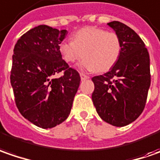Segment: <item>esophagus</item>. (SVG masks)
<instances>
[{"instance_id": "obj_1", "label": "esophagus", "mask_w": 160, "mask_h": 160, "mask_svg": "<svg viewBox=\"0 0 160 160\" xmlns=\"http://www.w3.org/2000/svg\"><path fill=\"white\" fill-rule=\"evenodd\" d=\"M80 79H81L82 80H88V79H89V78H90V77H89L88 75L85 74V73H83V72H80Z\"/></svg>"}]
</instances>
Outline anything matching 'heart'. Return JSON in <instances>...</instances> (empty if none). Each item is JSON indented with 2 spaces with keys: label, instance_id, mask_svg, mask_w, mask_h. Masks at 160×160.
<instances>
[{
  "label": "heart",
  "instance_id": "obj_1",
  "mask_svg": "<svg viewBox=\"0 0 160 160\" xmlns=\"http://www.w3.org/2000/svg\"><path fill=\"white\" fill-rule=\"evenodd\" d=\"M59 50L67 63H74L84 56L79 64L80 69L104 72L118 60L121 42L114 32L87 26L73 33L72 42L60 43Z\"/></svg>",
  "mask_w": 160,
  "mask_h": 160
}]
</instances>
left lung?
<instances>
[{"label":"left lung","mask_w":160,"mask_h":160,"mask_svg":"<svg viewBox=\"0 0 160 160\" xmlns=\"http://www.w3.org/2000/svg\"><path fill=\"white\" fill-rule=\"evenodd\" d=\"M107 25L119 37L121 53L108 72L92 78V101L102 120L124 127L135 121L145 107L151 85L150 56L133 29L118 21Z\"/></svg>","instance_id":"8db88e82"}]
</instances>
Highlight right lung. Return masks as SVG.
Returning a JSON list of instances; mask_svg holds the SVG:
<instances>
[{
	"mask_svg": "<svg viewBox=\"0 0 160 160\" xmlns=\"http://www.w3.org/2000/svg\"><path fill=\"white\" fill-rule=\"evenodd\" d=\"M67 31L38 25L18 39L12 56L10 83L23 117L42 128L68 118L80 77L63 58L59 45ZM62 76L55 78L58 73Z\"/></svg>",
	"mask_w": 160,
	"mask_h": 160,
	"instance_id": "add662e5",
	"label": "right lung"
}]
</instances>
